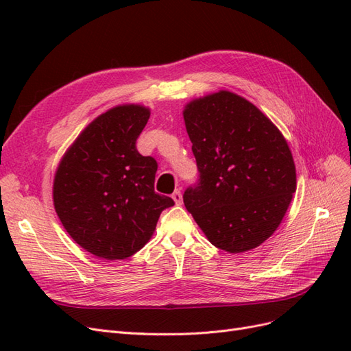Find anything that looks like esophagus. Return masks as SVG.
<instances>
[{
    "mask_svg": "<svg viewBox=\"0 0 351 351\" xmlns=\"http://www.w3.org/2000/svg\"><path fill=\"white\" fill-rule=\"evenodd\" d=\"M171 197L174 199V202L177 205H182L183 204V196H182V192H180V189H177L176 192L171 195Z\"/></svg>",
    "mask_w": 351,
    "mask_h": 351,
    "instance_id": "obj_1",
    "label": "esophagus"
}]
</instances>
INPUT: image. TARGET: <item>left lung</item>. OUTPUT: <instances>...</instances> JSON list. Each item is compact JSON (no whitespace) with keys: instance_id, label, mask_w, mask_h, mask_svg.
Segmentation results:
<instances>
[{"instance_id":"8db88e82","label":"left lung","mask_w":351,"mask_h":351,"mask_svg":"<svg viewBox=\"0 0 351 351\" xmlns=\"http://www.w3.org/2000/svg\"><path fill=\"white\" fill-rule=\"evenodd\" d=\"M199 182L183 200L215 247L241 253L278 228L295 192L287 141L252 102L219 90L183 111Z\"/></svg>"}]
</instances>
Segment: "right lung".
<instances>
[{
    "label": "right lung",
    "mask_w": 351,
    "mask_h": 351,
    "mask_svg": "<svg viewBox=\"0 0 351 351\" xmlns=\"http://www.w3.org/2000/svg\"><path fill=\"white\" fill-rule=\"evenodd\" d=\"M149 108L119 105L97 117L62 156L52 187L69 236L95 256L117 261L139 252L174 200L155 192V158L136 141Z\"/></svg>",
    "instance_id": "obj_1"
}]
</instances>
